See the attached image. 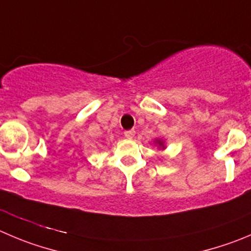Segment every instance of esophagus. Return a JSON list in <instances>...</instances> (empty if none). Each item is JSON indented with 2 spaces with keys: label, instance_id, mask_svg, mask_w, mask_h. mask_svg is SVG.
<instances>
[{
  "label": "esophagus",
  "instance_id": "34e87169",
  "mask_svg": "<svg viewBox=\"0 0 251 251\" xmlns=\"http://www.w3.org/2000/svg\"><path fill=\"white\" fill-rule=\"evenodd\" d=\"M124 135H126V138H128V139H133L135 135V130L134 129L126 130V132H124Z\"/></svg>",
  "mask_w": 251,
  "mask_h": 251
}]
</instances>
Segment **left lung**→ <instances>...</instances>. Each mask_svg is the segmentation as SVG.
Returning <instances> with one entry per match:
<instances>
[{
	"label": "left lung",
	"instance_id": "1",
	"mask_svg": "<svg viewBox=\"0 0 251 251\" xmlns=\"http://www.w3.org/2000/svg\"><path fill=\"white\" fill-rule=\"evenodd\" d=\"M154 144L157 145V148L159 149H166V145H165V140L160 139V138H156V139L154 140Z\"/></svg>",
	"mask_w": 251,
	"mask_h": 251
}]
</instances>
